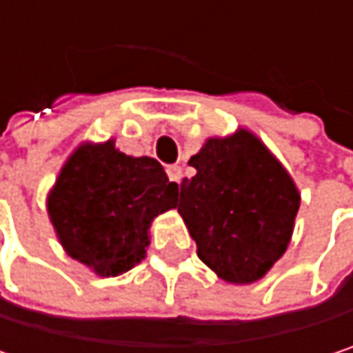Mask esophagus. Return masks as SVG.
Here are the masks:
<instances>
[{
    "label": "esophagus",
    "instance_id": "esophagus-1",
    "mask_svg": "<svg viewBox=\"0 0 353 353\" xmlns=\"http://www.w3.org/2000/svg\"><path fill=\"white\" fill-rule=\"evenodd\" d=\"M181 176H183V174H181V168H179V165H170V168H168V177H170L174 183H179Z\"/></svg>",
    "mask_w": 353,
    "mask_h": 353
}]
</instances>
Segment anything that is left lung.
<instances>
[{
	"label": "left lung",
	"instance_id": "obj_1",
	"mask_svg": "<svg viewBox=\"0 0 353 353\" xmlns=\"http://www.w3.org/2000/svg\"><path fill=\"white\" fill-rule=\"evenodd\" d=\"M177 212L198 257L235 284L259 280L286 251L301 196L286 170L247 130L210 139L190 159Z\"/></svg>",
	"mask_w": 353,
	"mask_h": 353
}]
</instances>
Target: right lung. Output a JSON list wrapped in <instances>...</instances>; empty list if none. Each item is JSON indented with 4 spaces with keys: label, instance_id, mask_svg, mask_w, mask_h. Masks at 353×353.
<instances>
[{
    "label": "right lung",
    "instance_id": "obj_1",
    "mask_svg": "<svg viewBox=\"0 0 353 353\" xmlns=\"http://www.w3.org/2000/svg\"><path fill=\"white\" fill-rule=\"evenodd\" d=\"M177 183L151 157H128L108 141L79 149L48 198L67 253L100 276H118L145 257L151 221L176 206Z\"/></svg>",
    "mask_w": 353,
    "mask_h": 353
}]
</instances>
